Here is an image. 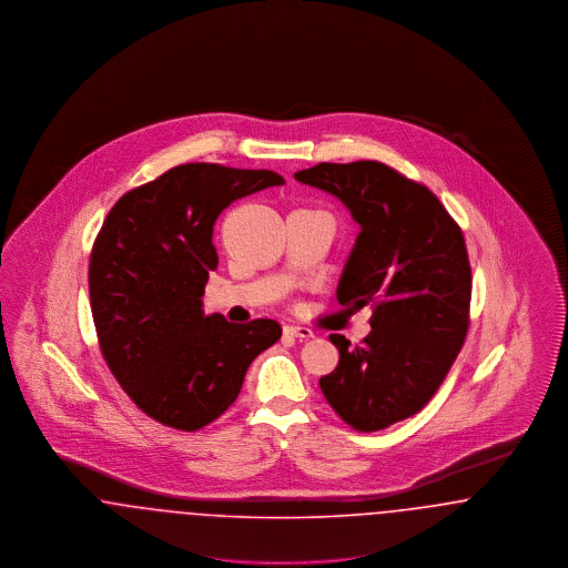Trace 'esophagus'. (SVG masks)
<instances>
[{"label": "esophagus", "mask_w": 568, "mask_h": 568, "mask_svg": "<svg viewBox=\"0 0 568 568\" xmlns=\"http://www.w3.org/2000/svg\"><path fill=\"white\" fill-rule=\"evenodd\" d=\"M285 334H287V336H294V338H300V341L313 338V329H308V327H304V325H285Z\"/></svg>", "instance_id": "esophagus-1"}]
</instances>
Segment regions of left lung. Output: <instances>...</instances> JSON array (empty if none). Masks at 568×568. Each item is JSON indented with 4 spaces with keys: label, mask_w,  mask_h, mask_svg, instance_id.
Segmentation results:
<instances>
[{
    "label": "left lung",
    "mask_w": 568,
    "mask_h": 568,
    "mask_svg": "<svg viewBox=\"0 0 568 568\" xmlns=\"http://www.w3.org/2000/svg\"><path fill=\"white\" fill-rule=\"evenodd\" d=\"M294 176L336 195L362 227L336 297L373 304V329L355 347L329 336L341 359L320 387L345 424L377 433L433 400L464 345L473 292L464 234L433 191L385 163L324 162Z\"/></svg>",
    "instance_id": "8db88e82"
}]
</instances>
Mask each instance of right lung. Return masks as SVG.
Returning <instances> with one entry per match:
<instances>
[{"label": "right lung", "mask_w": 568, "mask_h": 568, "mask_svg": "<svg viewBox=\"0 0 568 568\" xmlns=\"http://www.w3.org/2000/svg\"><path fill=\"white\" fill-rule=\"evenodd\" d=\"M283 183L272 170L181 163L121 195L95 236L89 297L100 352L134 405L168 428L213 424L251 362L281 338L274 320L206 317L202 296L219 264L216 216Z\"/></svg>", "instance_id": "add662e5"}]
</instances>
